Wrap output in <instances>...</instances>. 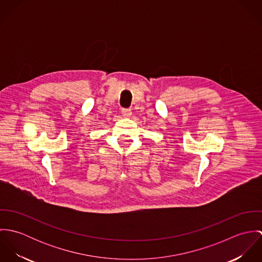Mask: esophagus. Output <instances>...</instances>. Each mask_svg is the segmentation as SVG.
Listing matches in <instances>:
<instances>
[{
	"mask_svg": "<svg viewBox=\"0 0 262 262\" xmlns=\"http://www.w3.org/2000/svg\"><path fill=\"white\" fill-rule=\"evenodd\" d=\"M122 115H123L124 117H126V118H129V117L132 115V112H131L130 109H123V110H122Z\"/></svg>",
	"mask_w": 262,
	"mask_h": 262,
	"instance_id": "1",
	"label": "esophagus"
}]
</instances>
